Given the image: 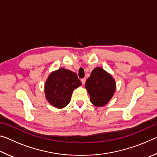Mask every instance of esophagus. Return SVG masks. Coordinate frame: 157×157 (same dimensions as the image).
<instances>
[{
	"label": "esophagus",
	"instance_id": "1",
	"mask_svg": "<svg viewBox=\"0 0 157 157\" xmlns=\"http://www.w3.org/2000/svg\"><path fill=\"white\" fill-rule=\"evenodd\" d=\"M86 78H82V79H81V82H82V84H85V82H86Z\"/></svg>",
	"mask_w": 157,
	"mask_h": 157
}]
</instances>
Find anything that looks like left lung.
Returning <instances> with one entry per match:
<instances>
[{
  "label": "left lung",
  "instance_id": "1",
  "mask_svg": "<svg viewBox=\"0 0 157 157\" xmlns=\"http://www.w3.org/2000/svg\"><path fill=\"white\" fill-rule=\"evenodd\" d=\"M85 87L90 95V100L96 107H103L109 102L116 91V82L109 73L100 67L92 71Z\"/></svg>",
  "mask_w": 157,
  "mask_h": 157
}]
</instances>
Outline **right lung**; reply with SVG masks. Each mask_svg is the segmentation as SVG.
<instances>
[{"instance_id": "1", "label": "right lung", "mask_w": 157, "mask_h": 157, "mask_svg": "<svg viewBox=\"0 0 157 157\" xmlns=\"http://www.w3.org/2000/svg\"><path fill=\"white\" fill-rule=\"evenodd\" d=\"M82 84L76 73L59 68L50 74L45 84L46 100L53 107L62 109L71 101L73 91Z\"/></svg>"}]
</instances>
